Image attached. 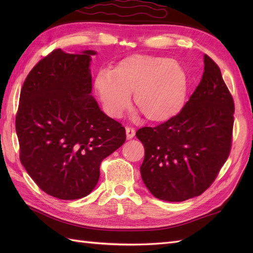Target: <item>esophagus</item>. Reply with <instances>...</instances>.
<instances>
[{"label": "esophagus", "mask_w": 253, "mask_h": 253, "mask_svg": "<svg viewBox=\"0 0 253 253\" xmlns=\"http://www.w3.org/2000/svg\"><path fill=\"white\" fill-rule=\"evenodd\" d=\"M135 129L131 127H126V136H127V139H131L133 136H135Z\"/></svg>", "instance_id": "esophagus-1"}]
</instances>
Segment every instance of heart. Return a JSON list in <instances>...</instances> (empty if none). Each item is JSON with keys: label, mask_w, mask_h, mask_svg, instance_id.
Listing matches in <instances>:
<instances>
[{"label": "heart", "mask_w": 253, "mask_h": 253, "mask_svg": "<svg viewBox=\"0 0 253 253\" xmlns=\"http://www.w3.org/2000/svg\"><path fill=\"white\" fill-rule=\"evenodd\" d=\"M93 88L105 113L120 118L133 103L148 121L163 123L178 114L186 99L188 77L178 63L166 57L132 54L112 71L95 75Z\"/></svg>", "instance_id": "b5f03b06"}]
</instances>
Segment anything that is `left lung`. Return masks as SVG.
Wrapping results in <instances>:
<instances>
[{"mask_svg":"<svg viewBox=\"0 0 253 253\" xmlns=\"http://www.w3.org/2000/svg\"><path fill=\"white\" fill-rule=\"evenodd\" d=\"M234 111L221 71L204 55L201 82L182 110L136 132L144 146L141 178L155 198L181 202L211 186L230 152Z\"/></svg>","mask_w":253,"mask_h":253,"instance_id":"left-lung-1","label":"left lung"}]
</instances>
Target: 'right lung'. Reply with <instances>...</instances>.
<instances>
[{"label":"right lung","mask_w":253,"mask_h":253,"mask_svg":"<svg viewBox=\"0 0 253 253\" xmlns=\"http://www.w3.org/2000/svg\"><path fill=\"white\" fill-rule=\"evenodd\" d=\"M95 54L54 50L31 69L20 91V162L40 189L62 200L88 196L98 184L102 160L126 140L125 128L91 94Z\"/></svg>","instance_id":"1"}]
</instances>
